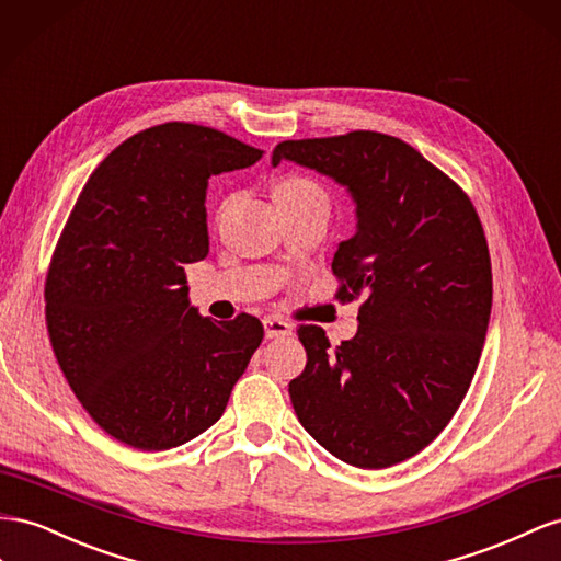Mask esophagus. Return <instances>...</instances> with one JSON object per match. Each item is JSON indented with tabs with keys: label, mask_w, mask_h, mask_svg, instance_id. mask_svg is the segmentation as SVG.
<instances>
[{
	"label": "esophagus",
	"mask_w": 561,
	"mask_h": 561,
	"mask_svg": "<svg viewBox=\"0 0 561 561\" xmlns=\"http://www.w3.org/2000/svg\"><path fill=\"white\" fill-rule=\"evenodd\" d=\"M263 327H265L267 339H286V335L294 333V327L289 322H284V319H277V317H265Z\"/></svg>",
	"instance_id": "obj_1"
}]
</instances>
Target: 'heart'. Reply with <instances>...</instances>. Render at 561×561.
<instances>
[{
    "instance_id": "heart-1",
    "label": "heart",
    "mask_w": 561,
    "mask_h": 561,
    "mask_svg": "<svg viewBox=\"0 0 561 561\" xmlns=\"http://www.w3.org/2000/svg\"><path fill=\"white\" fill-rule=\"evenodd\" d=\"M306 195H324L322 187H319L314 181L302 179V175H291V179H284L282 183H277L275 187V202H289V199H298Z\"/></svg>"
}]
</instances>
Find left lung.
I'll use <instances>...</instances> for the list:
<instances>
[{
	"label": "left lung",
	"mask_w": 561,
	"mask_h": 561,
	"mask_svg": "<svg viewBox=\"0 0 561 561\" xmlns=\"http://www.w3.org/2000/svg\"><path fill=\"white\" fill-rule=\"evenodd\" d=\"M289 159L347 187L357 232L331 270L339 300L362 296L359 329L331 347L300 327L306 371L289 382L300 425L355 468L397 466L449 425L486 339L491 259L470 197L409 142L376 131L284 140Z\"/></svg>",
	"instance_id": "obj_1"
}]
</instances>
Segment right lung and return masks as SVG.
Segmentation results:
<instances>
[{
  "mask_svg": "<svg viewBox=\"0 0 561 561\" xmlns=\"http://www.w3.org/2000/svg\"><path fill=\"white\" fill-rule=\"evenodd\" d=\"M263 150L167 122L91 173L46 275V329L72 392L110 437L142 451L195 439L228 407L263 324L190 306L183 265L209 253L206 187Z\"/></svg>",
  "mask_w": 561,
  "mask_h": 561,
  "instance_id": "obj_1",
  "label": "right lung"
}]
</instances>
